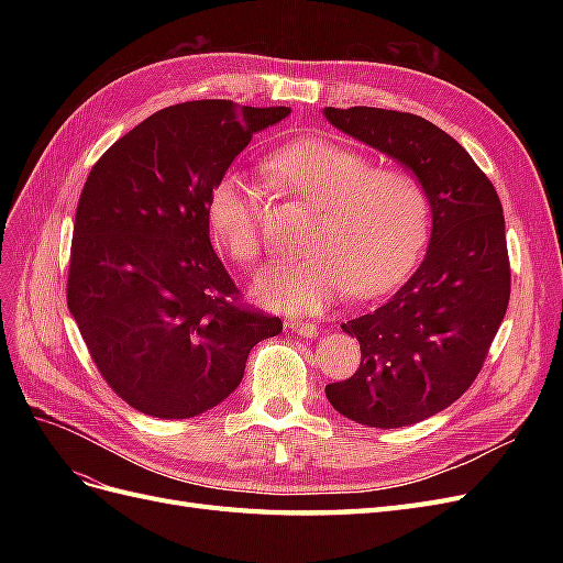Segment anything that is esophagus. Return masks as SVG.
Here are the masks:
<instances>
[{"label": "esophagus", "instance_id": "34e87169", "mask_svg": "<svg viewBox=\"0 0 563 563\" xmlns=\"http://www.w3.org/2000/svg\"><path fill=\"white\" fill-rule=\"evenodd\" d=\"M286 327L291 329L294 333L302 335V338H312V335H317V333H319V327H317V323H312V321L291 319V321H286Z\"/></svg>", "mask_w": 563, "mask_h": 563}]
</instances>
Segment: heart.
Returning <instances> with one entry per match:
<instances>
[{"label":"heart","mask_w":563,"mask_h":563,"mask_svg":"<svg viewBox=\"0 0 563 563\" xmlns=\"http://www.w3.org/2000/svg\"><path fill=\"white\" fill-rule=\"evenodd\" d=\"M267 172L282 190L317 211L300 261L272 267L255 294L282 310L317 312L345 294L378 296L413 269L432 232L428 185L406 168L376 166L352 145L308 139L277 150ZM258 187L220 176L207 201L209 228L234 263L263 255Z\"/></svg>","instance_id":"b5f03b06"}]
</instances>
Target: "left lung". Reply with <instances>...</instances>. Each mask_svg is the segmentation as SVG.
Segmentation results:
<instances>
[{
  "label": "left lung",
  "mask_w": 563,
  "mask_h": 563,
  "mask_svg": "<svg viewBox=\"0 0 563 563\" xmlns=\"http://www.w3.org/2000/svg\"><path fill=\"white\" fill-rule=\"evenodd\" d=\"M352 139L399 159L428 185L432 242L416 275L378 310L343 323L360 340L354 376L327 385L338 413L406 428L470 389L507 312L509 255L496 187L467 150L428 119L383 108H327Z\"/></svg>",
  "instance_id": "left-lung-1"
}]
</instances>
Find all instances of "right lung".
<instances>
[{
	"label": "right lung",
	"instance_id": "add662e5",
	"mask_svg": "<svg viewBox=\"0 0 563 563\" xmlns=\"http://www.w3.org/2000/svg\"><path fill=\"white\" fill-rule=\"evenodd\" d=\"M288 108L190 100L164 108L100 157L79 195L67 308L100 376L155 418H192L244 378L282 319L244 305L209 240L213 183Z\"/></svg>",
	"mask_w": 563,
	"mask_h": 563
}]
</instances>
